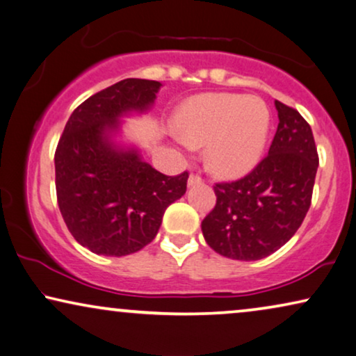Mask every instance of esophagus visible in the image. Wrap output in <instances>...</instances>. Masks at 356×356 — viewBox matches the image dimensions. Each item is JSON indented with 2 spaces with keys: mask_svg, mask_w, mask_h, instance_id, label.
<instances>
[{
  "mask_svg": "<svg viewBox=\"0 0 356 356\" xmlns=\"http://www.w3.org/2000/svg\"><path fill=\"white\" fill-rule=\"evenodd\" d=\"M202 182H203V179L198 174H191V175H188V187L198 186V184H202Z\"/></svg>",
  "mask_w": 356,
  "mask_h": 356,
  "instance_id": "obj_1",
  "label": "esophagus"
}]
</instances>
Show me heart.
I'll return each instance as SVG.
<instances>
[{"label":"heart","mask_w":356,"mask_h":356,"mask_svg":"<svg viewBox=\"0 0 356 356\" xmlns=\"http://www.w3.org/2000/svg\"><path fill=\"white\" fill-rule=\"evenodd\" d=\"M172 138L192 151L207 146V164L221 177L249 172L262 158L270 131V111L260 97L208 92L192 97L177 113Z\"/></svg>","instance_id":"obj_1"}]
</instances>
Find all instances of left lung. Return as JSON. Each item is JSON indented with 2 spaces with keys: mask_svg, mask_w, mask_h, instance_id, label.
<instances>
[{
  "mask_svg": "<svg viewBox=\"0 0 356 356\" xmlns=\"http://www.w3.org/2000/svg\"><path fill=\"white\" fill-rule=\"evenodd\" d=\"M278 129L268 154L234 182L216 184V205L202 221L215 252L259 260L293 238L311 207L319 165L312 130L295 108L275 101Z\"/></svg>",
  "mask_w": 356,
  "mask_h": 356,
  "instance_id": "obj_1",
  "label": "left lung"
}]
</instances>
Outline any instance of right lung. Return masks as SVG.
I'll return each mask as SVG.
<instances>
[{"instance_id": "1", "label": "right lung", "mask_w": 356, "mask_h": 356, "mask_svg": "<svg viewBox=\"0 0 356 356\" xmlns=\"http://www.w3.org/2000/svg\"><path fill=\"white\" fill-rule=\"evenodd\" d=\"M159 81L129 78L86 99L66 122L55 151L56 200L70 233L97 255L138 252L158 234L170 203L187 191L188 172L165 175L138 149L113 141L120 117L154 104Z\"/></svg>"}]
</instances>
